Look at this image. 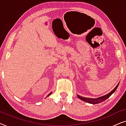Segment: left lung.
I'll use <instances>...</instances> for the list:
<instances>
[{"mask_svg":"<svg viewBox=\"0 0 126 126\" xmlns=\"http://www.w3.org/2000/svg\"><path fill=\"white\" fill-rule=\"evenodd\" d=\"M119 84L116 85V87L111 91V92L108 93L107 94H106V95H104L103 96H101V97L96 98V99H91V98L84 97H82V96H80V95H77V97H78L79 99H81L82 100L86 101V102H88L89 103H91V104H98V103H100L101 102H103V101L106 100V99H107L108 97H110V96H111L112 94H113V93L115 92V91H116V89H117V88H118V87Z\"/></svg>","mask_w":126,"mask_h":126,"instance_id":"1","label":"left lung"}]
</instances>
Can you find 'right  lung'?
<instances>
[{
    "label": "right lung",
    "mask_w": 126,
    "mask_h": 126,
    "mask_svg": "<svg viewBox=\"0 0 126 126\" xmlns=\"http://www.w3.org/2000/svg\"><path fill=\"white\" fill-rule=\"evenodd\" d=\"M51 94V93H50V94H48V95H47V96H49V95H50V94Z\"/></svg>",
    "instance_id": "1"
}]
</instances>
